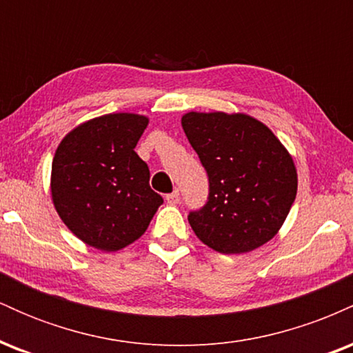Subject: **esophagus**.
Wrapping results in <instances>:
<instances>
[{
	"mask_svg": "<svg viewBox=\"0 0 353 353\" xmlns=\"http://www.w3.org/2000/svg\"><path fill=\"white\" fill-rule=\"evenodd\" d=\"M165 201H168V204H177V202H179V190H174V192H171V194H168V196H165Z\"/></svg>",
	"mask_w": 353,
	"mask_h": 353,
	"instance_id": "obj_1",
	"label": "esophagus"
}]
</instances>
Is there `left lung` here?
<instances>
[{"mask_svg": "<svg viewBox=\"0 0 353 353\" xmlns=\"http://www.w3.org/2000/svg\"><path fill=\"white\" fill-rule=\"evenodd\" d=\"M209 177L204 208L189 214L196 236L221 254H245L282 228L297 194L289 151L252 116L188 112L181 119Z\"/></svg>", "mask_w": 353, "mask_h": 353, "instance_id": "8db88e82", "label": "left lung"}]
</instances>
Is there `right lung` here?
Returning a JSON list of instances; mask_svg holds the SVG:
<instances>
[{"mask_svg": "<svg viewBox=\"0 0 353 353\" xmlns=\"http://www.w3.org/2000/svg\"><path fill=\"white\" fill-rule=\"evenodd\" d=\"M145 116L104 114L64 136L51 168L56 212L84 244L116 252L137 241L163 204L134 148Z\"/></svg>", "mask_w": 353, "mask_h": 353, "instance_id": "right-lung-1", "label": "right lung"}]
</instances>
